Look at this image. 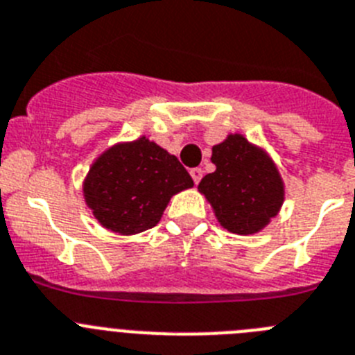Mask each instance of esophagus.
I'll return each mask as SVG.
<instances>
[{
    "label": "esophagus",
    "instance_id": "34e87169",
    "mask_svg": "<svg viewBox=\"0 0 355 355\" xmlns=\"http://www.w3.org/2000/svg\"><path fill=\"white\" fill-rule=\"evenodd\" d=\"M191 173V177H193V180H195V184H198L200 180H202V175H203V171L200 168H193L189 171Z\"/></svg>",
    "mask_w": 355,
    "mask_h": 355
}]
</instances>
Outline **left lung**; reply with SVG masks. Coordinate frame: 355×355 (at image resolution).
<instances>
[{
  "label": "left lung",
  "instance_id": "8db88e82",
  "mask_svg": "<svg viewBox=\"0 0 355 355\" xmlns=\"http://www.w3.org/2000/svg\"><path fill=\"white\" fill-rule=\"evenodd\" d=\"M216 169L205 175L198 191L218 223L237 236H252L270 225L282 209L286 186L275 160L243 134H229L212 146Z\"/></svg>",
  "mask_w": 355,
  "mask_h": 355
}]
</instances>
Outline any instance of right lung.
Segmentation results:
<instances>
[{
    "label": "right lung",
    "instance_id": "1",
    "mask_svg": "<svg viewBox=\"0 0 355 355\" xmlns=\"http://www.w3.org/2000/svg\"><path fill=\"white\" fill-rule=\"evenodd\" d=\"M193 186L177 157L141 135L103 150L89 168L82 193L103 229L135 236L155 227L169 200Z\"/></svg>",
    "mask_w": 355,
    "mask_h": 355
}]
</instances>
